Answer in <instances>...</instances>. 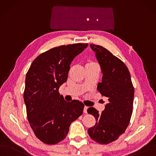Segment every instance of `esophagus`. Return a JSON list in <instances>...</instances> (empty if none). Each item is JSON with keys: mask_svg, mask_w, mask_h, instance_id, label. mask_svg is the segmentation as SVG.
Listing matches in <instances>:
<instances>
[{"mask_svg": "<svg viewBox=\"0 0 156 156\" xmlns=\"http://www.w3.org/2000/svg\"><path fill=\"white\" fill-rule=\"evenodd\" d=\"M87 108H88V107H87V106H85V107H84L83 112H84L85 114H87Z\"/></svg>", "mask_w": 156, "mask_h": 156, "instance_id": "34e87169", "label": "esophagus"}]
</instances>
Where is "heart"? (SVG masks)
I'll list each match as a JSON object with an SVG mask.
<instances>
[{"label": "heart", "instance_id": "b5f03b06", "mask_svg": "<svg viewBox=\"0 0 156 156\" xmlns=\"http://www.w3.org/2000/svg\"><path fill=\"white\" fill-rule=\"evenodd\" d=\"M93 63V62H89L88 63Z\"/></svg>", "mask_w": 156, "mask_h": 156}]
</instances>
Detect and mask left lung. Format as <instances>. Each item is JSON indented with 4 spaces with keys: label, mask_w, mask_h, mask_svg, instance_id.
<instances>
[{
    "label": "left lung",
    "mask_w": 156,
    "mask_h": 156,
    "mask_svg": "<svg viewBox=\"0 0 156 156\" xmlns=\"http://www.w3.org/2000/svg\"><path fill=\"white\" fill-rule=\"evenodd\" d=\"M90 46L103 73L97 89L108 98L109 103L101 114L93 107L87 109L96 120L88 133L94 141L107 145L118 140L127 128L133 109L134 89L129 69L122 60L101 45Z\"/></svg>",
    "instance_id": "8db88e82"
}]
</instances>
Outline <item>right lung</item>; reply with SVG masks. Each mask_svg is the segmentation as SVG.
Segmentation results:
<instances>
[{"instance_id": "obj_1", "label": "right lung", "mask_w": 156, "mask_h": 156, "mask_svg": "<svg viewBox=\"0 0 156 156\" xmlns=\"http://www.w3.org/2000/svg\"><path fill=\"white\" fill-rule=\"evenodd\" d=\"M87 46L78 43L51 48L34 60L26 74L24 99L27 119L37 137L45 144L62 141L71 123L83 113L82 102L66 101L58 89L67 81L74 57Z\"/></svg>"}]
</instances>
